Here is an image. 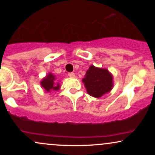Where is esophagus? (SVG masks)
Returning <instances> with one entry per match:
<instances>
[{
    "mask_svg": "<svg viewBox=\"0 0 155 155\" xmlns=\"http://www.w3.org/2000/svg\"><path fill=\"white\" fill-rule=\"evenodd\" d=\"M68 76H70V77H75V74L74 73H68Z\"/></svg>",
    "mask_w": 155,
    "mask_h": 155,
    "instance_id": "34e87169",
    "label": "esophagus"
}]
</instances>
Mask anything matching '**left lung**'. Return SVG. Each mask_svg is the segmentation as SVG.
<instances>
[{"mask_svg":"<svg viewBox=\"0 0 155 155\" xmlns=\"http://www.w3.org/2000/svg\"><path fill=\"white\" fill-rule=\"evenodd\" d=\"M87 92L90 95L101 97L113 87V76L107 69L91 65L82 79Z\"/></svg>","mask_w":155,"mask_h":155,"instance_id":"1","label":"left lung"}]
</instances>
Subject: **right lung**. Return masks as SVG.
I'll list each match as a JSON object with an SVG mask.
<instances>
[{
	"label": "right lung",
	"instance_id": "1",
	"mask_svg": "<svg viewBox=\"0 0 155 155\" xmlns=\"http://www.w3.org/2000/svg\"><path fill=\"white\" fill-rule=\"evenodd\" d=\"M55 76L52 74L49 73L48 75L44 77L41 81V85L45 89L47 92H51V90H60V85L59 83L54 84Z\"/></svg>",
	"mask_w": 155,
	"mask_h": 155
}]
</instances>
